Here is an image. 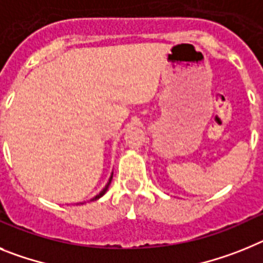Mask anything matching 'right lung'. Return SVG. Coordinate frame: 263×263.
I'll return each instance as SVG.
<instances>
[{
	"label": "right lung",
	"mask_w": 263,
	"mask_h": 263,
	"mask_svg": "<svg viewBox=\"0 0 263 263\" xmlns=\"http://www.w3.org/2000/svg\"><path fill=\"white\" fill-rule=\"evenodd\" d=\"M111 180H112V175H111V177H109L108 182H107V185L104 186L103 189H102V192H100L99 195H97V196H95V197H93V198H91V201H95V200H98V198H100V197H102V196L104 195V193H106V192H107V189H108V186H109V184H111Z\"/></svg>",
	"instance_id": "1"
}]
</instances>
